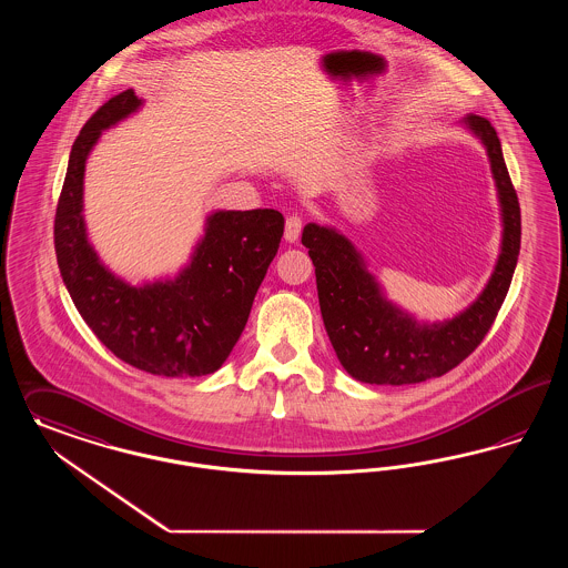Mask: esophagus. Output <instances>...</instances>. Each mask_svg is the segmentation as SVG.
I'll use <instances>...</instances> for the list:
<instances>
[{
	"mask_svg": "<svg viewBox=\"0 0 568 568\" xmlns=\"http://www.w3.org/2000/svg\"><path fill=\"white\" fill-rule=\"evenodd\" d=\"M302 232V217L300 215H290L285 220V241L287 243H295L300 239Z\"/></svg>",
	"mask_w": 568,
	"mask_h": 568,
	"instance_id": "1",
	"label": "esophagus"
}]
</instances>
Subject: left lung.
Listing matches in <instances>:
<instances>
[{"instance_id":"left-lung-1","label":"left lung","mask_w":568,"mask_h":568,"mask_svg":"<svg viewBox=\"0 0 568 568\" xmlns=\"http://www.w3.org/2000/svg\"><path fill=\"white\" fill-rule=\"evenodd\" d=\"M484 145L497 187L500 247L488 283L453 318L418 321L386 297L362 251L334 226L306 224L302 245L315 264L318 306L342 367L367 385H416L444 376L469 357L488 334L511 285L520 255V204L509 180L499 136L481 115L458 122Z\"/></svg>"}]
</instances>
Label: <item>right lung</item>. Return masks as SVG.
Masks as SVG:
<instances>
[{"mask_svg": "<svg viewBox=\"0 0 568 568\" xmlns=\"http://www.w3.org/2000/svg\"><path fill=\"white\" fill-rule=\"evenodd\" d=\"M143 103L133 89L115 94L75 139L54 220L57 262L78 313L118 359L154 376H206L241 338L285 220L274 209H217L175 276L133 285L105 266L84 220L87 162L101 135Z\"/></svg>", "mask_w": 568, "mask_h": 568, "instance_id": "add662e5", "label": "right lung"}]
</instances>
